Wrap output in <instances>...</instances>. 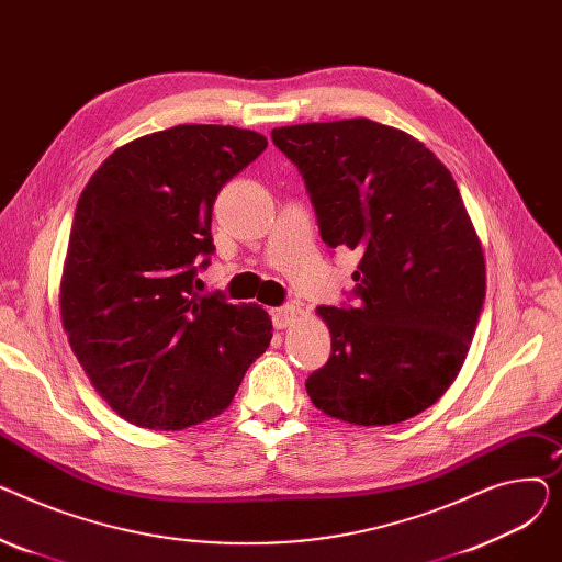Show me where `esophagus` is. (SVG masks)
<instances>
[{
    "mask_svg": "<svg viewBox=\"0 0 562 562\" xmlns=\"http://www.w3.org/2000/svg\"><path fill=\"white\" fill-rule=\"evenodd\" d=\"M271 314H273V326H276L278 330H284V328L293 326V323L299 321V316L303 314V310H301L299 303H289V305L276 307Z\"/></svg>",
    "mask_w": 562,
    "mask_h": 562,
    "instance_id": "34e87169",
    "label": "esophagus"
}]
</instances>
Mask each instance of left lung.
<instances>
[{"instance_id": "1", "label": "left lung", "mask_w": 562, "mask_h": 562, "mask_svg": "<svg viewBox=\"0 0 562 562\" xmlns=\"http://www.w3.org/2000/svg\"><path fill=\"white\" fill-rule=\"evenodd\" d=\"M330 248L360 250L356 307H318L330 360L305 387L326 415L390 426L460 373L485 301V257L453 175L409 134L350 117L278 127Z\"/></svg>"}]
</instances>
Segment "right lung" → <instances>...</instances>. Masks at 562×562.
<instances>
[{"mask_svg": "<svg viewBox=\"0 0 562 562\" xmlns=\"http://www.w3.org/2000/svg\"><path fill=\"white\" fill-rule=\"evenodd\" d=\"M266 145L250 130L177 125L117 147L79 195L61 321L91 385L130 424L214 419L271 344L269 312L193 286L214 252L218 191Z\"/></svg>", "mask_w": 562, "mask_h": 562, "instance_id": "right-lung-1", "label": "right lung"}]
</instances>
